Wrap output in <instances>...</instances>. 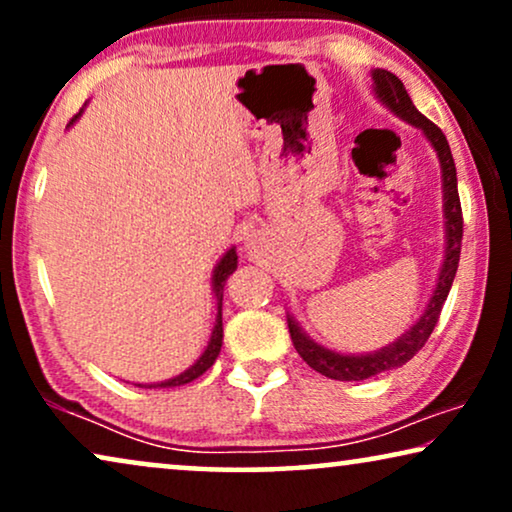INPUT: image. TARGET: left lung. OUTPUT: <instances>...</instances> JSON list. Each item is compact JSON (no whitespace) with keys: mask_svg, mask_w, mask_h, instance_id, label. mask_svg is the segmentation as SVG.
<instances>
[{"mask_svg":"<svg viewBox=\"0 0 512 512\" xmlns=\"http://www.w3.org/2000/svg\"><path fill=\"white\" fill-rule=\"evenodd\" d=\"M373 81H375L377 97H380V100L387 104V107L394 111L396 116H401L403 121L412 123L415 128H422L426 139H429V142L433 144V149L438 151L440 170H443L447 249H445L443 268H440L438 286L429 300V307H426L422 317H419L417 324L412 326L408 333L401 335L394 345L380 349V352L361 354V356H342L338 352H331V349L321 347L314 340L307 338V335L298 328L296 321L289 317V333H291L293 347H296V352L303 356V361L310 368L317 370V373L331 377V380H340V382L368 380V377L384 373V370L403 366V363H408L412 356H415L419 349L426 345V340L431 338L433 328H436V324H438L440 312H443V305L447 300V293H450L454 275H457L459 254H461V237H464V216H461L457 167H454L450 144H447L443 130H440L436 123H431L424 114H419L417 107L410 100L408 90L403 88V83L396 74L387 72V69H375Z\"/></svg>","mask_w":512,"mask_h":512,"instance_id":"left-lung-1","label":"left lung"}]
</instances>
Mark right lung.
<instances>
[{"mask_svg":"<svg viewBox=\"0 0 512 512\" xmlns=\"http://www.w3.org/2000/svg\"><path fill=\"white\" fill-rule=\"evenodd\" d=\"M79 114H81V111H79ZM79 114H76V116L72 118V123L76 121V118H79ZM235 268H237V254H235V249H230L228 254L221 258V263L216 265L214 277H212V286H214L216 300H219V314H216V324H214L212 338H209V345H207L205 352H202L200 359L195 361L193 366L186 370V373H181V375L174 377V380H167V382H160V384H144L146 389H151V387H179V384H188V382L198 380V377H200L202 373H205V370H209V368L214 366L216 356H219V352H221V342H223V321H221L223 284H226V279H228L230 275H233ZM139 387H142V384H139Z\"/></svg>","mask_w":512,"mask_h":512,"instance_id":"right-lung-1","label":"right lung"}]
</instances>
